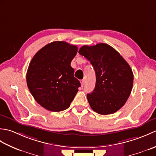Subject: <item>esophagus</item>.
I'll return each mask as SVG.
<instances>
[{"instance_id": "esophagus-1", "label": "esophagus", "mask_w": 156, "mask_h": 156, "mask_svg": "<svg viewBox=\"0 0 156 156\" xmlns=\"http://www.w3.org/2000/svg\"><path fill=\"white\" fill-rule=\"evenodd\" d=\"M80 83H81V86L82 87H84V84H85V82H84V80H80Z\"/></svg>"}]
</instances>
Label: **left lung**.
<instances>
[{
	"instance_id": "obj_1",
	"label": "left lung",
	"mask_w": 156,
	"mask_h": 156,
	"mask_svg": "<svg viewBox=\"0 0 156 156\" xmlns=\"http://www.w3.org/2000/svg\"><path fill=\"white\" fill-rule=\"evenodd\" d=\"M94 67L96 84L87 94L90 107L101 115L117 112L127 101L133 88V74L120 54L108 44L84 45L79 49Z\"/></svg>"
}]
</instances>
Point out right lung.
I'll return each instance as SVG.
<instances>
[{"label":"right lung","mask_w":156,"mask_h":156,"mask_svg":"<svg viewBox=\"0 0 156 156\" xmlns=\"http://www.w3.org/2000/svg\"><path fill=\"white\" fill-rule=\"evenodd\" d=\"M77 51L76 45L54 41L31 59L26 76L27 87L37 103L47 110H66L78 92L80 83L70 66Z\"/></svg>","instance_id":"right-lung-1"}]
</instances>
